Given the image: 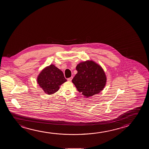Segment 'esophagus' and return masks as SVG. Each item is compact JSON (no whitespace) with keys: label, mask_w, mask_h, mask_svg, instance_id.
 <instances>
[{"label":"esophagus","mask_w":149,"mask_h":149,"mask_svg":"<svg viewBox=\"0 0 149 149\" xmlns=\"http://www.w3.org/2000/svg\"><path fill=\"white\" fill-rule=\"evenodd\" d=\"M72 79H73V77H71L68 78V80L69 81H71Z\"/></svg>","instance_id":"1"}]
</instances>
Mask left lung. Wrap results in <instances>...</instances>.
<instances>
[{"instance_id": "1", "label": "left lung", "mask_w": 149, "mask_h": 149, "mask_svg": "<svg viewBox=\"0 0 149 149\" xmlns=\"http://www.w3.org/2000/svg\"><path fill=\"white\" fill-rule=\"evenodd\" d=\"M77 73L72 80L79 93L86 98L98 94L104 90L107 76L102 66L92 60L79 63Z\"/></svg>"}]
</instances>
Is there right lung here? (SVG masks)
<instances>
[{"label": "right lung", "mask_w": 149, "mask_h": 149, "mask_svg": "<svg viewBox=\"0 0 149 149\" xmlns=\"http://www.w3.org/2000/svg\"><path fill=\"white\" fill-rule=\"evenodd\" d=\"M67 81L63 71L53 64L43 68L37 78L39 87L48 95L57 92L61 85Z\"/></svg>", "instance_id": "right-lung-1"}]
</instances>
